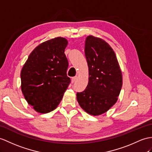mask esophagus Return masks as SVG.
I'll list each match as a JSON object with an SVG mask.
<instances>
[{
  "label": "esophagus",
  "mask_w": 152,
  "mask_h": 152,
  "mask_svg": "<svg viewBox=\"0 0 152 152\" xmlns=\"http://www.w3.org/2000/svg\"><path fill=\"white\" fill-rule=\"evenodd\" d=\"M77 76H75V77H73V78H72V83H75V80H77Z\"/></svg>",
  "instance_id": "1"
}]
</instances>
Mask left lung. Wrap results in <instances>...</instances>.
<instances>
[{
    "label": "left lung",
    "instance_id": "left-lung-1",
    "mask_svg": "<svg viewBox=\"0 0 152 152\" xmlns=\"http://www.w3.org/2000/svg\"><path fill=\"white\" fill-rule=\"evenodd\" d=\"M84 51L89 81L83 91L77 92V99L85 112L99 115L117 102L123 85L122 73L115 53L104 40L87 37Z\"/></svg>",
    "mask_w": 152,
    "mask_h": 152
}]
</instances>
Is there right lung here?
I'll return each mask as SVG.
<instances>
[{"label": "right lung", "instance_id": "obj_1", "mask_svg": "<svg viewBox=\"0 0 152 152\" xmlns=\"http://www.w3.org/2000/svg\"><path fill=\"white\" fill-rule=\"evenodd\" d=\"M67 45L62 37L42 42L33 50L22 69L21 90L36 112L46 113L56 108L71 82L66 73Z\"/></svg>", "mask_w": 152, "mask_h": 152}]
</instances>
